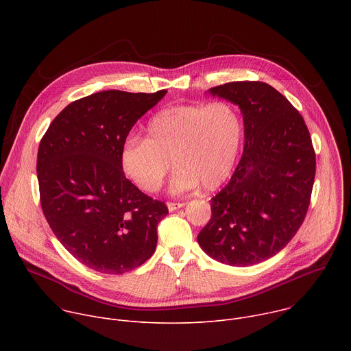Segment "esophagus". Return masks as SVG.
I'll use <instances>...</instances> for the list:
<instances>
[{
    "instance_id": "esophagus-1",
    "label": "esophagus",
    "mask_w": 351,
    "mask_h": 351,
    "mask_svg": "<svg viewBox=\"0 0 351 351\" xmlns=\"http://www.w3.org/2000/svg\"><path fill=\"white\" fill-rule=\"evenodd\" d=\"M184 206V203H168V208H169V211H175V210H178V208H182Z\"/></svg>"
}]
</instances>
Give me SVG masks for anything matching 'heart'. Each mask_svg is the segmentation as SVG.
<instances>
[{
    "mask_svg": "<svg viewBox=\"0 0 351 351\" xmlns=\"http://www.w3.org/2000/svg\"><path fill=\"white\" fill-rule=\"evenodd\" d=\"M147 138L129 136L121 147L125 175L143 191H157L172 161L178 165L172 193L203 184L219 189L232 175L243 143L244 126L237 108L226 101L179 104L158 111L145 126Z\"/></svg>",
    "mask_w": 351,
    "mask_h": 351,
    "instance_id": "1",
    "label": "heart"
}]
</instances>
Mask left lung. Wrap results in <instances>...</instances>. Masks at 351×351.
I'll return each mask as SVG.
<instances>
[{
  "mask_svg": "<svg viewBox=\"0 0 351 351\" xmlns=\"http://www.w3.org/2000/svg\"><path fill=\"white\" fill-rule=\"evenodd\" d=\"M239 106L244 152L229 183L211 198L197 240L214 260L254 265L278 254L302 226L311 202L315 152L300 112L264 82L210 88Z\"/></svg>",
  "mask_w": 351,
  "mask_h": 351,
  "instance_id": "left-lung-1",
  "label": "left lung"
}]
</instances>
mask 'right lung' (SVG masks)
Wrapping results in <instances>:
<instances>
[{
  "mask_svg": "<svg viewBox=\"0 0 351 351\" xmlns=\"http://www.w3.org/2000/svg\"><path fill=\"white\" fill-rule=\"evenodd\" d=\"M167 94L107 90L65 107L43 136L37 179L44 217L83 265L121 275L156 252L168 207L126 179L121 147L133 125Z\"/></svg>",
  "mask_w": 351,
  "mask_h": 351,
  "instance_id": "right-lung-1",
  "label": "right lung"
}]
</instances>
